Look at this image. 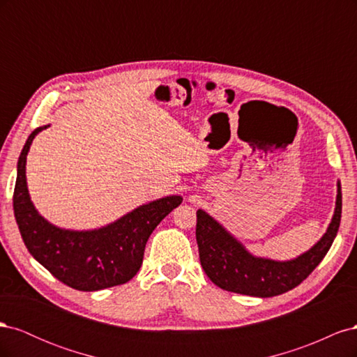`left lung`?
Returning a JSON list of instances; mask_svg holds the SVG:
<instances>
[{
    "label": "left lung",
    "mask_w": 357,
    "mask_h": 357,
    "mask_svg": "<svg viewBox=\"0 0 357 357\" xmlns=\"http://www.w3.org/2000/svg\"><path fill=\"white\" fill-rule=\"evenodd\" d=\"M341 185L335 214L326 234L304 255L287 262L255 257L226 232L211 215L197 211V243L205 274L223 290L248 296L269 298L289 291L314 271L337 236L341 222Z\"/></svg>",
    "instance_id": "left-lung-1"
}]
</instances>
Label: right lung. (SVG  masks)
I'll return each mask as SVG.
<instances>
[{
	"label": "right lung",
	"instance_id": "add662e5",
	"mask_svg": "<svg viewBox=\"0 0 357 357\" xmlns=\"http://www.w3.org/2000/svg\"><path fill=\"white\" fill-rule=\"evenodd\" d=\"M45 128H37L28 137L17 160L13 210L28 252L61 283L75 290L93 291L128 283L143 264L150 234L178 207L181 197H167L142 205L96 231L56 228L37 213L26 188V155L32 139Z\"/></svg>",
	"mask_w": 357,
	"mask_h": 357
}]
</instances>
